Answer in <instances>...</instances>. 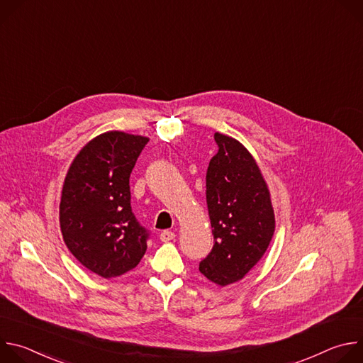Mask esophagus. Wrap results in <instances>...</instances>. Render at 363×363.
<instances>
[{
	"label": "esophagus",
	"instance_id": "esophagus-1",
	"mask_svg": "<svg viewBox=\"0 0 363 363\" xmlns=\"http://www.w3.org/2000/svg\"><path fill=\"white\" fill-rule=\"evenodd\" d=\"M160 237H161V240H162L164 242L172 241V240H175V233H174V231H169V230H165V231L161 233Z\"/></svg>",
	"mask_w": 363,
	"mask_h": 363
}]
</instances>
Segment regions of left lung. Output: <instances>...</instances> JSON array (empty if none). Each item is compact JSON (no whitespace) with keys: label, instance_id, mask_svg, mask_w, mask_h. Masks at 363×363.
Masks as SVG:
<instances>
[{"label":"left lung","instance_id":"8db88e82","mask_svg":"<svg viewBox=\"0 0 363 363\" xmlns=\"http://www.w3.org/2000/svg\"><path fill=\"white\" fill-rule=\"evenodd\" d=\"M218 152L206 171V205L214 247L199 272L224 287L262 260L276 220L270 191L252 155L237 139L216 132Z\"/></svg>","mask_w":363,"mask_h":363}]
</instances>
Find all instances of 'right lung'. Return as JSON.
Here are the masks:
<instances>
[{
	"label": "right lung",
	"mask_w": 363,
	"mask_h": 363,
	"mask_svg": "<svg viewBox=\"0 0 363 363\" xmlns=\"http://www.w3.org/2000/svg\"><path fill=\"white\" fill-rule=\"evenodd\" d=\"M149 138L121 130L87 142L73 160L60 199L63 240L91 273L112 279L135 269L147 231L130 206L129 178Z\"/></svg>",
	"instance_id": "right-lung-1"
}]
</instances>
